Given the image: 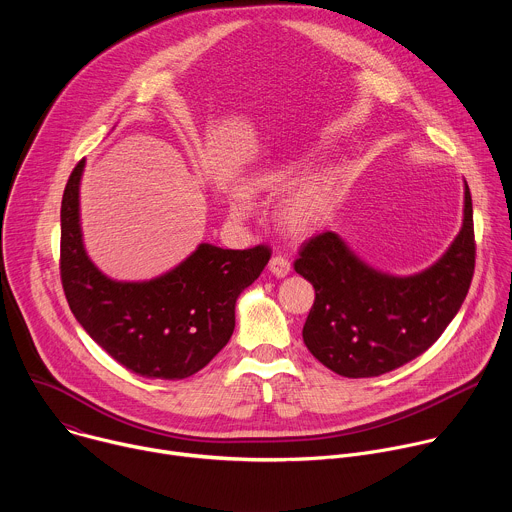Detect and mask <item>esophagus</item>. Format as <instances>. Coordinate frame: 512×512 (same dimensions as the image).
<instances>
[{
	"instance_id": "1",
	"label": "esophagus",
	"mask_w": 512,
	"mask_h": 512,
	"mask_svg": "<svg viewBox=\"0 0 512 512\" xmlns=\"http://www.w3.org/2000/svg\"><path fill=\"white\" fill-rule=\"evenodd\" d=\"M269 271H271L275 277H285V275L291 271V265H289V261H287L285 257L275 255V257H271V261H269Z\"/></svg>"
}]
</instances>
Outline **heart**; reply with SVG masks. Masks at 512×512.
Instances as JSON below:
<instances>
[{"label": "heart", "instance_id": "obj_1", "mask_svg": "<svg viewBox=\"0 0 512 512\" xmlns=\"http://www.w3.org/2000/svg\"><path fill=\"white\" fill-rule=\"evenodd\" d=\"M308 160L294 158L281 160L257 170L249 178V188L255 194H281L275 206V223L289 235L308 237L320 231L340 204L346 186L344 168L338 164H326L303 180ZM255 212L253 194L235 186L229 192V214L233 221H247Z\"/></svg>", "mask_w": 512, "mask_h": 512}]
</instances>
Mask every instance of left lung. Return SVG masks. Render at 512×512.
<instances>
[{"label":"left lung","instance_id":"1","mask_svg":"<svg viewBox=\"0 0 512 512\" xmlns=\"http://www.w3.org/2000/svg\"><path fill=\"white\" fill-rule=\"evenodd\" d=\"M472 196L464 182L462 229L448 251L413 275L364 263L328 231L306 241L296 271L316 289L302 336L340 377H379L423 354L462 308L474 275Z\"/></svg>","mask_w":512,"mask_h":512}]
</instances>
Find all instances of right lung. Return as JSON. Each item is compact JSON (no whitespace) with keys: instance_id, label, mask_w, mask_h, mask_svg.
<instances>
[{"instance_id":"obj_1","label":"right lung","mask_w":512,"mask_h":512,"mask_svg":"<svg viewBox=\"0 0 512 512\" xmlns=\"http://www.w3.org/2000/svg\"><path fill=\"white\" fill-rule=\"evenodd\" d=\"M72 170L60 206V277L85 332L119 364L145 379H186L221 352L235 330L241 291L265 269V245L235 251L200 243L170 271L119 281L89 257L81 229V178Z\"/></svg>"}]
</instances>
